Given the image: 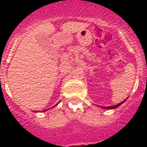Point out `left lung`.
<instances>
[{"label":"left lung","instance_id":"1","mask_svg":"<svg viewBox=\"0 0 147 147\" xmlns=\"http://www.w3.org/2000/svg\"><path fill=\"white\" fill-rule=\"evenodd\" d=\"M126 100H127V99H125L124 100H123V101L120 103V104H117V105H114V106H111V107H102V108H105V109H114V108H117V107H118L120 105H122V104H123V103Z\"/></svg>","mask_w":147,"mask_h":147}]
</instances>
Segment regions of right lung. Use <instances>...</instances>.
<instances>
[{
  "label": "right lung",
  "mask_w": 147,
  "mask_h": 147,
  "mask_svg": "<svg viewBox=\"0 0 147 147\" xmlns=\"http://www.w3.org/2000/svg\"><path fill=\"white\" fill-rule=\"evenodd\" d=\"M58 104H59V103H58ZM58 104H57V105H58ZM56 105H55V106H56ZM47 111V110H44V111Z\"/></svg>",
  "instance_id": "obj_1"
}]
</instances>
